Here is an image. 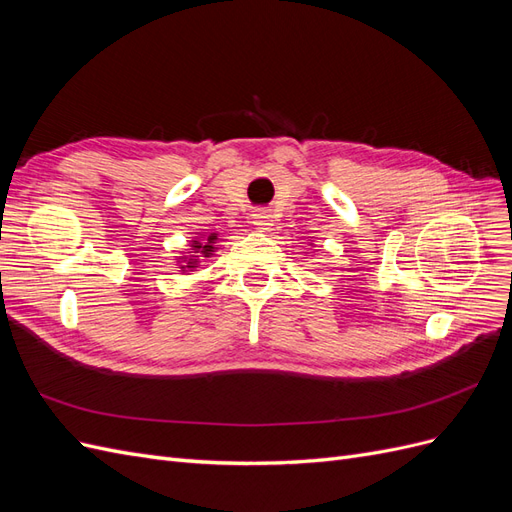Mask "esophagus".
Returning a JSON list of instances; mask_svg holds the SVG:
<instances>
[{
    "instance_id": "obj_1",
    "label": "esophagus",
    "mask_w": 512,
    "mask_h": 512,
    "mask_svg": "<svg viewBox=\"0 0 512 512\" xmlns=\"http://www.w3.org/2000/svg\"><path fill=\"white\" fill-rule=\"evenodd\" d=\"M252 215H254L256 228L269 230V226H273V215H271V211H267V209H256Z\"/></svg>"
}]
</instances>
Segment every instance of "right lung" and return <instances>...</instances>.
Returning <instances> with one entry per match:
<instances>
[{"mask_svg": "<svg viewBox=\"0 0 512 512\" xmlns=\"http://www.w3.org/2000/svg\"><path fill=\"white\" fill-rule=\"evenodd\" d=\"M215 241H218V235L215 232H211V235L207 237H200V239H194L192 245H190V256H181V271H194L198 267L200 258H209L215 250H218V245H215Z\"/></svg>", "mask_w": 512, "mask_h": 512, "instance_id": "right-lung-1", "label": "right lung"}]
</instances>
